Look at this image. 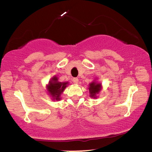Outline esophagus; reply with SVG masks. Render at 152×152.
<instances>
[{"instance_id": "esophagus-1", "label": "esophagus", "mask_w": 152, "mask_h": 152, "mask_svg": "<svg viewBox=\"0 0 152 152\" xmlns=\"http://www.w3.org/2000/svg\"><path fill=\"white\" fill-rule=\"evenodd\" d=\"M73 82H74L75 84H78V82H79V80H78V78H73Z\"/></svg>"}]
</instances>
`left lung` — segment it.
<instances>
[{
    "mask_svg": "<svg viewBox=\"0 0 152 152\" xmlns=\"http://www.w3.org/2000/svg\"><path fill=\"white\" fill-rule=\"evenodd\" d=\"M102 85L100 83H98L96 81H93L90 83L89 85V93L90 97H93V98H96L97 97V94L99 93V91L101 90Z\"/></svg>",
    "mask_w": 152,
    "mask_h": 152,
    "instance_id": "obj_1",
    "label": "left lung"
}]
</instances>
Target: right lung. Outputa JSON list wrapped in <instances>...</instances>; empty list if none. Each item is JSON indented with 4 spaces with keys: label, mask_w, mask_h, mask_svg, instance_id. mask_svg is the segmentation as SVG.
I'll list each match as a JSON object with an SVG mask.
<instances>
[{
    "label": "right lung",
    "mask_w": 152,
    "mask_h": 152,
    "mask_svg": "<svg viewBox=\"0 0 152 152\" xmlns=\"http://www.w3.org/2000/svg\"><path fill=\"white\" fill-rule=\"evenodd\" d=\"M68 82H59L58 78L54 76L50 80L49 84L47 86V89L48 90L50 95L52 96L53 100H60L61 94L63 93Z\"/></svg>",
    "instance_id": "obj_1"
}]
</instances>
